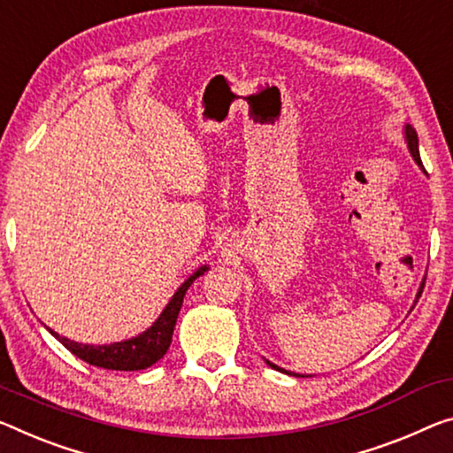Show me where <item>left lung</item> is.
I'll list each match as a JSON object with an SVG mask.
<instances>
[{"instance_id": "left-lung-1", "label": "left lung", "mask_w": 453, "mask_h": 453, "mask_svg": "<svg viewBox=\"0 0 453 453\" xmlns=\"http://www.w3.org/2000/svg\"><path fill=\"white\" fill-rule=\"evenodd\" d=\"M405 141H407V147H409V153H411V157L415 159V163L419 165V167L423 169V163H421V157H419V145H418V133H415V128L411 127V125H405ZM426 171V169H423ZM426 284V282H423ZM423 284H421V288H419V292H418V298L421 296V290H423ZM415 303H418V300H415ZM270 365L272 369H276V371H282V372H286V375H292L290 371H284V369H280L278 365H274V363H270V361H265Z\"/></svg>"}]
</instances>
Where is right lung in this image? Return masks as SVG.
<instances>
[{"mask_svg":"<svg viewBox=\"0 0 453 453\" xmlns=\"http://www.w3.org/2000/svg\"><path fill=\"white\" fill-rule=\"evenodd\" d=\"M207 265H201L197 272L185 280V282L179 286L173 298L169 300V304L165 306L161 317L157 319L153 325H150L145 333L139 336H133L128 341L112 342V344H82L66 339V336H60L54 333L52 328H48L56 339H58L64 347H66L72 355L82 358L88 365H95L100 369H111V371H141L147 369L150 365H155L163 355L167 353L171 339H173V328L179 317V311H181L183 296L188 292L189 286L196 282V280L203 274Z\"/></svg>","mask_w":453,"mask_h":453,"instance_id":"add662e5","label":"right lung"}]
</instances>
